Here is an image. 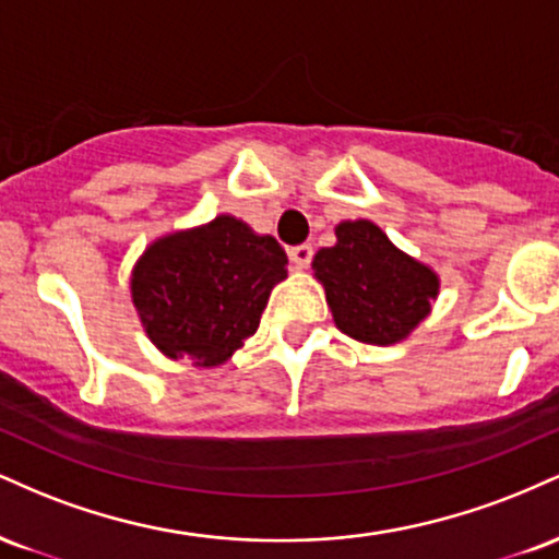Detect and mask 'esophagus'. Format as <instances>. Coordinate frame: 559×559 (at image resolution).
I'll use <instances>...</instances> for the list:
<instances>
[{"label": "esophagus", "instance_id": "34e87169", "mask_svg": "<svg viewBox=\"0 0 559 559\" xmlns=\"http://www.w3.org/2000/svg\"><path fill=\"white\" fill-rule=\"evenodd\" d=\"M288 260H292L294 271H305L312 260V247L310 243H299V247L288 249Z\"/></svg>", "mask_w": 559, "mask_h": 559}]
</instances>
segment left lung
<instances>
[{
    "instance_id": "8db88e82",
    "label": "left lung",
    "mask_w": 559,
    "mask_h": 559,
    "mask_svg": "<svg viewBox=\"0 0 559 559\" xmlns=\"http://www.w3.org/2000/svg\"><path fill=\"white\" fill-rule=\"evenodd\" d=\"M336 329L362 344L391 346L409 336L439 297V273L409 258L373 221H342L336 243L312 258Z\"/></svg>"
}]
</instances>
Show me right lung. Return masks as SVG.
I'll list each match as a JSON object with an SVG mask.
<instances>
[{
    "instance_id": "obj_1",
    "label": "right lung",
    "mask_w": 559,
    "mask_h": 559,
    "mask_svg": "<svg viewBox=\"0 0 559 559\" xmlns=\"http://www.w3.org/2000/svg\"><path fill=\"white\" fill-rule=\"evenodd\" d=\"M286 252L234 215L173 230L144 249L131 299L150 342L168 360L217 368L260 329Z\"/></svg>"
}]
</instances>
